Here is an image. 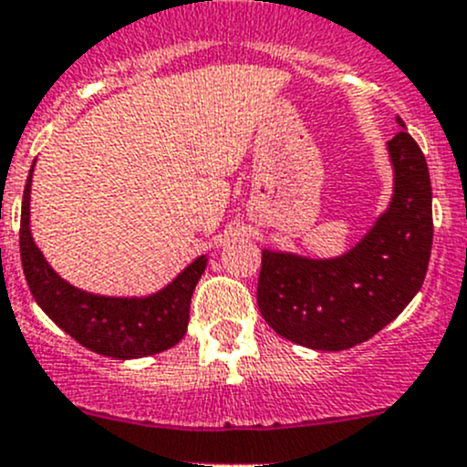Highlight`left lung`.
Instances as JSON below:
<instances>
[{"mask_svg":"<svg viewBox=\"0 0 467 467\" xmlns=\"http://www.w3.org/2000/svg\"><path fill=\"white\" fill-rule=\"evenodd\" d=\"M387 150L391 202L353 249L337 258L263 249L256 299L281 337L312 350L353 348L391 324L420 290L434 238L430 171L405 130Z\"/></svg>","mask_w":467,"mask_h":467,"instance_id":"1","label":"left lung"}]
</instances>
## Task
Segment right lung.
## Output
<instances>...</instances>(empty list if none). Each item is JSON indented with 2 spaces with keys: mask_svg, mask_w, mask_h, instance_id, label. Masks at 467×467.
Listing matches in <instances>:
<instances>
[{
  "mask_svg": "<svg viewBox=\"0 0 467 467\" xmlns=\"http://www.w3.org/2000/svg\"><path fill=\"white\" fill-rule=\"evenodd\" d=\"M31 177L28 171L19 220L24 276L37 306L57 328L85 348L117 359H137L175 346L189 328L191 296L206 269L198 256L166 287L150 296H103L74 287L54 272L31 235Z\"/></svg>",
  "mask_w": 467,
  "mask_h": 467,
  "instance_id": "1",
  "label": "right lung"
}]
</instances>
